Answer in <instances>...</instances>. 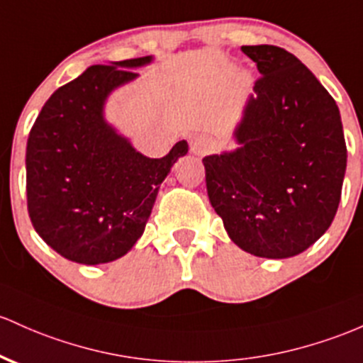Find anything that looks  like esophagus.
Wrapping results in <instances>:
<instances>
[{
    "label": "esophagus",
    "mask_w": 363,
    "mask_h": 363,
    "mask_svg": "<svg viewBox=\"0 0 363 363\" xmlns=\"http://www.w3.org/2000/svg\"><path fill=\"white\" fill-rule=\"evenodd\" d=\"M189 148L194 155H206L212 148V141H210L206 136H201V134H194V136L189 138Z\"/></svg>",
    "instance_id": "34e87169"
}]
</instances>
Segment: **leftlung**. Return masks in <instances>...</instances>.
Returning <instances> with one entry per match:
<instances>
[{"label":"left lung","mask_w":363,"mask_h":363,"mask_svg":"<svg viewBox=\"0 0 363 363\" xmlns=\"http://www.w3.org/2000/svg\"><path fill=\"white\" fill-rule=\"evenodd\" d=\"M262 77L234 130L240 146L203 158L210 203L233 242L262 258L305 252L329 229L346 172L340 108L289 51L242 46Z\"/></svg>","instance_id":"left-lung-1"}]
</instances>
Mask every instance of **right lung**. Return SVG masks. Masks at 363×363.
Returning a JSON list of instances; mask_svg holds the SVG:
<instances>
[{
    "label": "right lung",
    "instance_id": "add662e5",
    "mask_svg": "<svg viewBox=\"0 0 363 363\" xmlns=\"http://www.w3.org/2000/svg\"><path fill=\"white\" fill-rule=\"evenodd\" d=\"M151 62L89 67L51 94L30 129L27 210L35 233L67 260L108 264L129 252L145 233L163 179L188 153V143L179 141L163 158H148L106 122L110 94Z\"/></svg>",
    "mask_w": 363,
    "mask_h": 363
}]
</instances>
